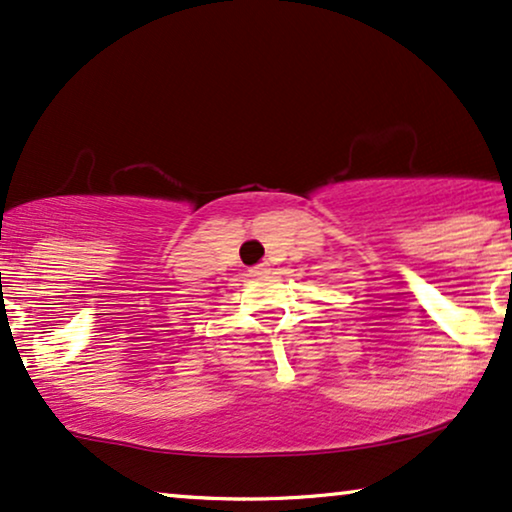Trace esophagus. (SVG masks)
<instances>
[{
    "label": "esophagus",
    "instance_id": "esophagus-1",
    "mask_svg": "<svg viewBox=\"0 0 512 512\" xmlns=\"http://www.w3.org/2000/svg\"><path fill=\"white\" fill-rule=\"evenodd\" d=\"M269 273H271V264L269 262H262V264H257V266H253V269H250V276H257V278L269 276Z\"/></svg>",
    "mask_w": 512,
    "mask_h": 512
}]
</instances>
